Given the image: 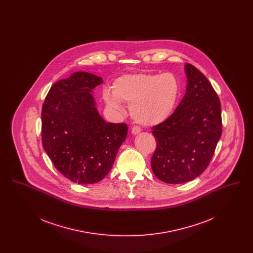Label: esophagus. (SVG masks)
<instances>
[{
	"label": "esophagus",
	"mask_w": 253,
	"mask_h": 253,
	"mask_svg": "<svg viewBox=\"0 0 253 253\" xmlns=\"http://www.w3.org/2000/svg\"><path fill=\"white\" fill-rule=\"evenodd\" d=\"M140 132H141V129H140V127H138V126H133V127H132V134H137V133H139Z\"/></svg>",
	"instance_id": "34e87169"
}]
</instances>
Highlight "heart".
Returning a JSON list of instances; mask_svg holds the SVG:
<instances>
[{
	"instance_id": "1",
	"label": "heart",
	"mask_w": 253,
	"mask_h": 253,
	"mask_svg": "<svg viewBox=\"0 0 253 253\" xmlns=\"http://www.w3.org/2000/svg\"><path fill=\"white\" fill-rule=\"evenodd\" d=\"M104 91L109 107L121 111V102L130 103L132 119L145 126L166 121L174 108L180 93L177 78L171 73H138L121 76L112 88Z\"/></svg>"
}]
</instances>
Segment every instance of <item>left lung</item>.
<instances>
[{
	"instance_id": "1",
	"label": "left lung",
	"mask_w": 253,
	"mask_h": 253,
	"mask_svg": "<svg viewBox=\"0 0 253 253\" xmlns=\"http://www.w3.org/2000/svg\"><path fill=\"white\" fill-rule=\"evenodd\" d=\"M186 94L172 115L152 128L157 149L151 165L159 180L181 184L199 176L210 164L222 133L221 103L202 73L185 65Z\"/></svg>"
}]
</instances>
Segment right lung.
Instances as JSON below:
<instances>
[{"label": "right lung", "mask_w": 253, "mask_h": 253, "mask_svg": "<svg viewBox=\"0 0 253 253\" xmlns=\"http://www.w3.org/2000/svg\"><path fill=\"white\" fill-rule=\"evenodd\" d=\"M102 83L94 74L73 73L51 86L42 105V147L55 168L75 183L102 180L127 136L125 123H108L97 112L92 93Z\"/></svg>", "instance_id": "1"}]
</instances>
